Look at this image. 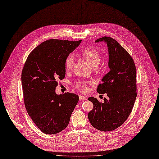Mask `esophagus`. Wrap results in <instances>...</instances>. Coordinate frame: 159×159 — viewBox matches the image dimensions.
Returning <instances> with one entry per match:
<instances>
[{
	"label": "esophagus",
	"instance_id": "34e87169",
	"mask_svg": "<svg viewBox=\"0 0 159 159\" xmlns=\"http://www.w3.org/2000/svg\"><path fill=\"white\" fill-rule=\"evenodd\" d=\"M79 99H80V101H84V100H86V99H87L86 97L83 96V95H80V96H79Z\"/></svg>",
	"mask_w": 159,
	"mask_h": 159
}]
</instances>
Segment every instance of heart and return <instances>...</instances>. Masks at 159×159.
I'll return each instance as SVG.
<instances>
[{"mask_svg":"<svg viewBox=\"0 0 159 159\" xmlns=\"http://www.w3.org/2000/svg\"><path fill=\"white\" fill-rule=\"evenodd\" d=\"M83 58L86 60L90 64V66L95 68L99 66L101 61V55L99 52L93 48H86L81 53ZM75 60L72 55H69L67 57L65 61V67L67 70H70L73 65H74ZM76 87L81 91L84 92L87 90V87L85 84L82 81H79L76 84Z\"/></svg>","mask_w":159,"mask_h":159,"instance_id":"1","label":"heart"}]
</instances>
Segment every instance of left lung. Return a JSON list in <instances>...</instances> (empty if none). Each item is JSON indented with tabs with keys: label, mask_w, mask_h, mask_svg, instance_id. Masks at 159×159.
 <instances>
[{
	"label": "left lung",
	"mask_w": 159,
	"mask_h": 159,
	"mask_svg": "<svg viewBox=\"0 0 159 159\" xmlns=\"http://www.w3.org/2000/svg\"><path fill=\"white\" fill-rule=\"evenodd\" d=\"M95 42L107 44L110 70L97 89L100 94L106 93L107 99L101 103L96 98L89 97L93 108L88 118L96 129L111 131L123 124L132 110L137 96L136 68L131 56L114 39L105 36Z\"/></svg>",
	"instance_id": "1"
}]
</instances>
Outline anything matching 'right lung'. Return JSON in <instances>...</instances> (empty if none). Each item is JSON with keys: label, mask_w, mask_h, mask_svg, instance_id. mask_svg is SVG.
I'll return each mask as SVG.
<instances>
[{"label": "right lung", "mask_w": 159, "mask_h": 159, "mask_svg": "<svg viewBox=\"0 0 159 159\" xmlns=\"http://www.w3.org/2000/svg\"><path fill=\"white\" fill-rule=\"evenodd\" d=\"M81 40L49 39L29 54L21 73L24 103L34 124L46 134H56L69 124L79 101L78 95L55 92L66 76L65 61Z\"/></svg>", "instance_id": "right-lung-1"}]
</instances>
